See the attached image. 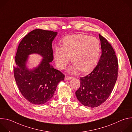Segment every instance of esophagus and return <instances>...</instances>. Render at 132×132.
Listing matches in <instances>:
<instances>
[{"label":"esophagus","mask_w":132,"mask_h":132,"mask_svg":"<svg viewBox=\"0 0 132 132\" xmlns=\"http://www.w3.org/2000/svg\"><path fill=\"white\" fill-rule=\"evenodd\" d=\"M72 77H70V76H66L65 77V80H70V79H71Z\"/></svg>","instance_id":"1"}]
</instances>
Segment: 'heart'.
<instances>
[{"label": "heart", "mask_w": 132, "mask_h": 132, "mask_svg": "<svg viewBox=\"0 0 132 132\" xmlns=\"http://www.w3.org/2000/svg\"><path fill=\"white\" fill-rule=\"evenodd\" d=\"M63 46H56L54 50L55 63L60 68L66 67L71 59L73 64L69 70L75 72L80 70L86 72L97 65L101 52L100 43L95 37L77 34L65 37Z\"/></svg>", "instance_id": "1"}]
</instances>
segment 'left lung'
<instances>
[{"label": "left lung", "instance_id": "obj_1", "mask_svg": "<svg viewBox=\"0 0 132 132\" xmlns=\"http://www.w3.org/2000/svg\"><path fill=\"white\" fill-rule=\"evenodd\" d=\"M102 54L92 72L80 77V86L76 91L79 101L84 106L97 107L109 97L118 74V61L114 50L108 41L99 34Z\"/></svg>", "mask_w": 132, "mask_h": 132}]
</instances>
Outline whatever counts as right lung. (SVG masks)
<instances>
[{"label": "right lung", "mask_w": 132, "mask_h": 132, "mask_svg": "<svg viewBox=\"0 0 132 132\" xmlns=\"http://www.w3.org/2000/svg\"><path fill=\"white\" fill-rule=\"evenodd\" d=\"M57 32L35 29L26 35L18 46L13 67L16 85L24 98L30 103L41 105L53 96L58 84L65 75L50 63L53 60L52 42ZM40 54L43 57L38 66L29 70L26 66L28 55Z\"/></svg>", "instance_id": "add662e5"}]
</instances>
